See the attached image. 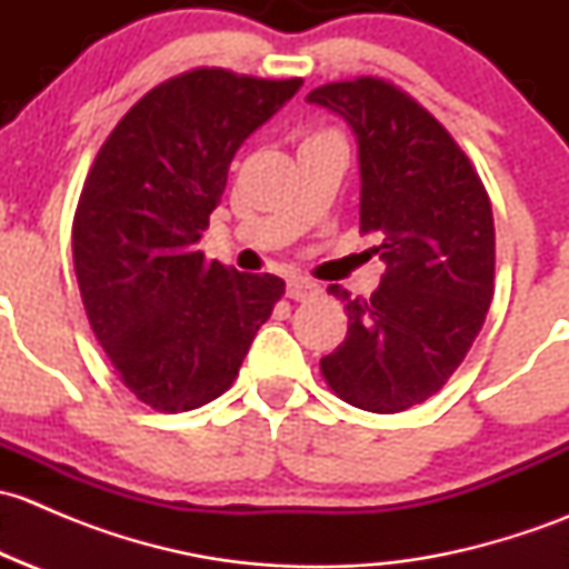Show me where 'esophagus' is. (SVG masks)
Instances as JSON below:
<instances>
[{
  "label": "esophagus",
  "mask_w": 569,
  "mask_h": 569,
  "mask_svg": "<svg viewBox=\"0 0 569 569\" xmlns=\"http://www.w3.org/2000/svg\"><path fill=\"white\" fill-rule=\"evenodd\" d=\"M286 295H289V300L295 302H308L319 295V286L308 278H289Z\"/></svg>",
  "instance_id": "esophagus-1"
}]
</instances>
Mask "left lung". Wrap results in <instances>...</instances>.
<instances>
[{"instance_id": "8db88e82", "label": "left lung", "mask_w": 569, "mask_h": 569, "mask_svg": "<svg viewBox=\"0 0 569 569\" xmlns=\"http://www.w3.org/2000/svg\"><path fill=\"white\" fill-rule=\"evenodd\" d=\"M358 134L360 231L386 261L371 297L341 286L347 338L321 358V377L347 405L401 412L449 382L473 347L496 280L487 189L446 126L377 77L311 90Z\"/></svg>"}]
</instances>
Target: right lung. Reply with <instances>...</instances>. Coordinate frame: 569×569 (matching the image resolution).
<instances>
[{"mask_svg":"<svg viewBox=\"0 0 569 569\" xmlns=\"http://www.w3.org/2000/svg\"><path fill=\"white\" fill-rule=\"evenodd\" d=\"M302 79L194 68L148 90L96 153L73 214V269L120 382L159 412L233 386L286 283L198 250L228 168Z\"/></svg>","mask_w":569,"mask_h":569,"instance_id":"1","label":"right lung"}]
</instances>
